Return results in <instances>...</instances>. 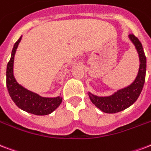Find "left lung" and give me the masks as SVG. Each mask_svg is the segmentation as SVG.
I'll return each instance as SVG.
<instances>
[{
	"mask_svg": "<svg viewBox=\"0 0 151 151\" xmlns=\"http://www.w3.org/2000/svg\"><path fill=\"white\" fill-rule=\"evenodd\" d=\"M129 38L136 47L140 61L139 70L134 82L128 87L117 91L116 93L110 96L99 97L92 95L90 93H88L93 104L101 111L106 113H116L131 106L139 96L144 86L147 70V58L139 40L134 34H130Z\"/></svg>",
	"mask_w": 151,
	"mask_h": 151,
	"instance_id": "left-lung-1",
	"label": "left lung"
}]
</instances>
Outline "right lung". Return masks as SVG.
<instances>
[{
  "mask_svg": "<svg viewBox=\"0 0 151 151\" xmlns=\"http://www.w3.org/2000/svg\"><path fill=\"white\" fill-rule=\"evenodd\" d=\"M20 40L21 37L14 44L13 49L12 50L11 58L7 65L6 85L9 93L12 100L22 110L38 116L48 115L60 105L63 98L61 96L54 98L42 97L17 83L13 75V63L15 53Z\"/></svg>",
  "mask_w": 151,
  "mask_h": 151,
  "instance_id": "obj_1",
  "label": "right lung"
}]
</instances>
